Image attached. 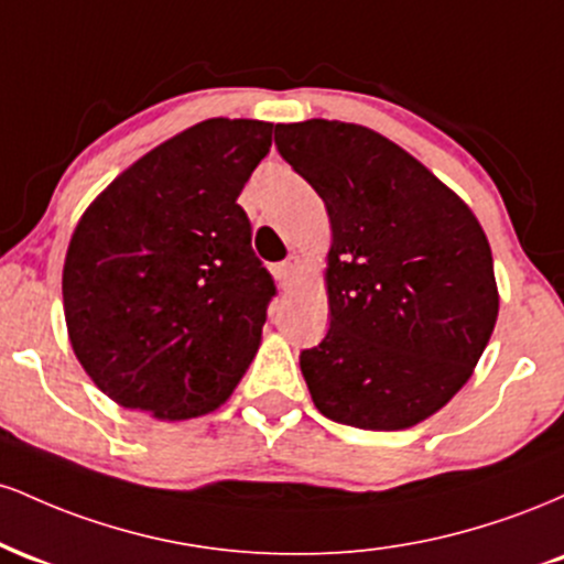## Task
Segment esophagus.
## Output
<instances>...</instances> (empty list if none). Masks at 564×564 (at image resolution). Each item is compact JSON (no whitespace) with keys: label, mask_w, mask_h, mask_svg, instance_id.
I'll return each mask as SVG.
<instances>
[{"label":"esophagus","mask_w":564,"mask_h":564,"mask_svg":"<svg viewBox=\"0 0 564 564\" xmlns=\"http://www.w3.org/2000/svg\"><path fill=\"white\" fill-rule=\"evenodd\" d=\"M300 273H302V262L300 257L291 254L286 262H281V268H278V278H281L283 286H294L296 281H300Z\"/></svg>","instance_id":"esophagus-1"}]
</instances>
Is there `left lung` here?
<instances>
[{
  "instance_id": "1",
  "label": "left lung",
  "mask_w": 564,
  "mask_h": 564,
  "mask_svg": "<svg viewBox=\"0 0 564 564\" xmlns=\"http://www.w3.org/2000/svg\"><path fill=\"white\" fill-rule=\"evenodd\" d=\"M281 156L332 223L328 326L300 355L332 422L394 432L467 384L498 318L482 225L448 185L384 134L347 121L275 124Z\"/></svg>"
}]
</instances>
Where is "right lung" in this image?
I'll use <instances>...</instances> for the list:
<instances>
[{
    "label": "right lung",
    "mask_w": 564,
    "mask_h": 564,
    "mask_svg": "<svg viewBox=\"0 0 564 564\" xmlns=\"http://www.w3.org/2000/svg\"><path fill=\"white\" fill-rule=\"evenodd\" d=\"M270 145V121L206 119L82 215L63 264L68 339L119 405L161 422L204 416L254 360L275 283L236 200Z\"/></svg>",
    "instance_id": "add662e5"
}]
</instances>
